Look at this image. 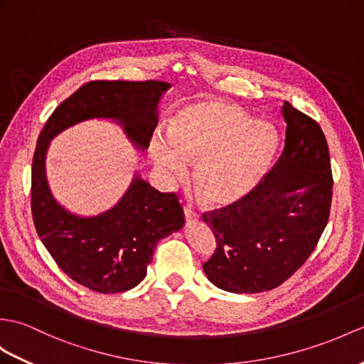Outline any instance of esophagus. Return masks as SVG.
<instances>
[{
	"instance_id": "obj_1",
	"label": "esophagus",
	"mask_w": 364,
	"mask_h": 364,
	"mask_svg": "<svg viewBox=\"0 0 364 364\" xmlns=\"http://www.w3.org/2000/svg\"><path fill=\"white\" fill-rule=\"evenodd\" d=\"M184 215H186V218H189V220H196V218H198L197 210L193 209L191 205L184 206Z\"/></svg>"
}]
</instances>
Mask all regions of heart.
Here are the masks:
<instances>
[{
  "mask_svg": "<svg viewBox=\"0 0 364 364\" xmlns=\"http://www.w3.org/2000/svg\"><path fill=\"white\" fill-rule=\"evenodd\" d=\"M277 136L239 105L210 99L176 114L167 138L155 134L150 155L168 181L183 178L186 163H197L192 180L206 205H232L256 188L272 163Z\"/></svg>",
  "mask_w": 364,
  "mask_h": 364,
  "instance_id": "obj_1",
  "label": "heart"
}]
</instances>
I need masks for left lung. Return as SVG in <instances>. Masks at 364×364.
<instances>
[{
	"label": "left lung",
	"mask_w": 364,
	"mask_h": 364,
	"mask_svg": "<svg viewBox=\"0 0 364 364\" xmlns=\"http://www.w3.org/2000/svg\"><path fill=\"white\" fill-rule=\"evenodd\" d=\"M285 144L272 171L242 200L203 213L215 251L208 279L231 293L268 291L314 252L332 205V167L319 124L284 100Z\"/></svg>",
	"instance_id": "1"
}]
</instances>
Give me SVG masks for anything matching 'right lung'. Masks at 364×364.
<instances>
[{
  "label": "right lung",
  "mask_w": 364,
  "mask_h": 364,
  "mask_svg": "<svg viewBox=\"0 0 364 364\" xmlns=\"http://www.w3.org/2000/svg\"><path fill=\"white\" fill-rule=\"evenodd\" d=\"M167 82L92 80L49 116L32 158L31 209L38 237L65 274L99 293H121L147 274L156 243L181 230L183 206L175 192H159L136 175L119 203L96 217L68 213L54 200L45 172L49 141L68 127L95 117L114 119L139 149L158 125Z\"/></svg>",
  "instance_id": "obj_1"
}]
</instances>
